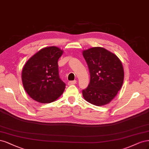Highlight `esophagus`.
I'll use <instances>...</instances> for the list:
<instances>
[{"label":"esophagus","mask_w":149,"mask_h":149,"mask_svg":"<svg viewBox=\"0 0 149 149\" xmlns=\"http://www.w3.org/2000/svg\"><path fill=\"white\" fill-rule=\"evenodd\" d=\"M77 82L76 80H74V81H69L68 82V85H74Z\"/></svg>","instance_id":"esophagus-1"}]
</instances>
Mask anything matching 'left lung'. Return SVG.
Here are the masks:
<instances>
[{"label": "left lung", "mask_w": 149, "mask_h": 149, "mask_svg": "<svg viewBox=\"0 0 149 149\" xmlns=\"http://www.w3.org/2000/svg\"><path fill=\"white\" fill-rule=\"evenodd\" d=\"M90 74L87 88L82 90L84 99L95 106L107 104L116 97L124 81V69L116 55L101 47L83 51Z\"/></svg>", "instance_id": "1"}]
</instances>
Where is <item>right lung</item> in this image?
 <instances>
[{
  "instance_id": "add662e5",
  "label": "right lung",
  "mask_w": 149,
  "mask_h": 149,
  "mask_svg": "<svg viewBox=\"0 0 149 149\" xmlns=\"http://www.w3.org/2000/svg\"><path fill=\"white\" fill-rule=\"evenodd\" d=\"M63 52L56 46L44 47L26 62L22 80L24 89L33 100L49 103L63 93L65 84L59 78L57 63Z\"/></svg>"
}]
</instances>
